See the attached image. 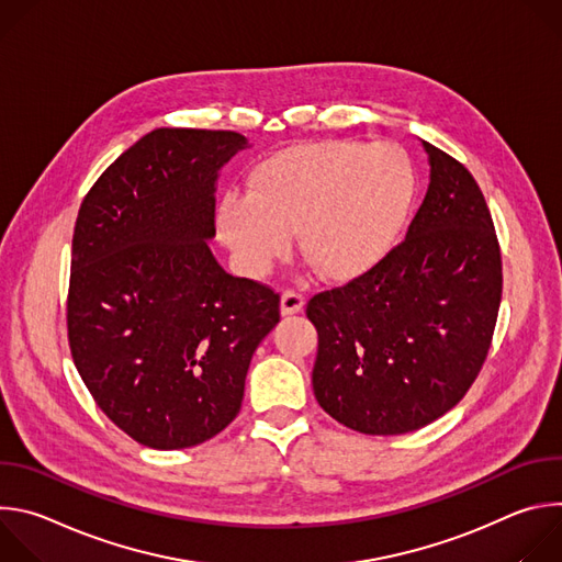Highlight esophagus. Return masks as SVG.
Segmentation results:
<instances>
[{
  "instance_id": "esophagus-1",
  "label": "esophagus",
  "mask_w": 562,
  "mask_h": 562,
  "mask_svg": "<svg viewBox=\"0 0 562 562\" xmlns=\"http://www.w3.org/2000/svg\"><path fill=\"white\" fill-rule=\"evenodd\" d=\"M304 306V295L293 291V289H286L282 293V300H280V311L282 315H293V313H300Z\"/></svg>"
}]
</instances>
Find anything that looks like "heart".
I'll return each instance as SVG.
<instances>
[{
    "label": "heart",
    "mask_w": 562,
    "mask_h": 562,
    "mask_svg": "<svg viewBox=\"0 0 562 562\" xmlns=\"http://www.w3.org/2000/svg\"><path fill=\"white\" fill-rule=\"evenodd\" d=\"M249 187L226 191L217 204V233L239 271L265 278L297 228L319 276L349 282L378 267L403 233L416 169L391 142L325 139L267 157Z\"/></svg>",
    "instance_id": "obj_1"
}]
</instances>
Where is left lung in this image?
<instances>
[{"label":"left lung","instance_id":"8db88e82","mask_svg":"<svg viewBox=\"0 0 562 562\" xmlns=\"http://www.w3.org/2000/svg\"><path fill=\"white\" fill-rule=\"evenodd\" d=\"M423 146L429 189L407 237L364 276L306 304L317 329L315 400L369 436L416 431L460 403L485 364L503 295L483 191L458 159Z\"/></svg>","mask_w":562,"mask_h":562}]
</instances>
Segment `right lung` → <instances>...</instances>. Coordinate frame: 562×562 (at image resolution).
<instances>
[{"label":"right lung","mask_w":562,"mask_h":562,"mask_svg":"<svg viewBox=\"0 0 562 562\" xmlns=\"http://www.w3.org/2000/svg\"><path fill=\"white\" fill-rule=\"evenodd\" d=\"M235 131L155 128L79 206L66 325L98 407L150 449L195 447L233 423L280 295L213 258L215 182Z\"/></svg>","instance_id":"add662e5"}]
</instances>
